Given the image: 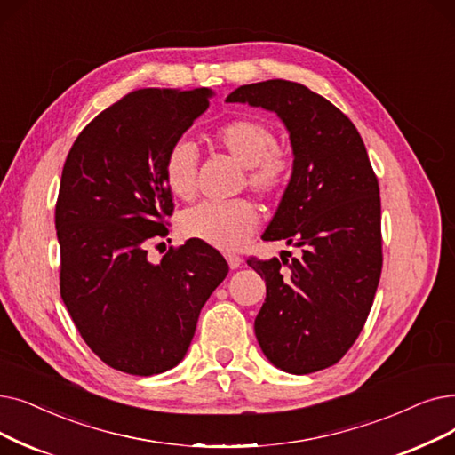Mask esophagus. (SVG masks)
I'll return each instance as SVG.
<instances>
[{"label":"esophagus","instance_id":"obj_1","mask_svg":"<svg viewBox=\"0 0 455 455\" xmlns=\"http://www.w3.org/2000/svg\"><path fill=\"white\" fill-rule=\"evenodd\" d=\"M227 262L230 266V269H238L243 264V260L240 259V256H235V254H227Z\"/></svg>","mask_w":455,"mask_h":455}]
</instances>
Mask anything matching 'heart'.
Listing matches in <instances>:
<instances>
[{
  "mask_svg": "<svg viewBox=\"0 0 455 455\" xmlns=\"http://www.w3.org/2000/svg\"><path fill=\"white\" fill-rule=\"evenodd\" d=\"M215 141L247 171V184L262 196H276L284 191L291 176L288 156L275 150L273 130L254 118H234L217 128ZM196 154L189 140L174 141L165 156L164 176L167 188L179 199H191L196 191ZM259 225V210L245 199L206 201L188 208L179 217L184 238L203 242L220 251H238Z\"/></svg>",
  "mask_w": 455,
  "mask_h": 455,
  "instance_id": "heart-1",
  "label": "heart"
}]
</instances>
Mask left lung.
<instances>
[{
  "instance_id": "1",
  "label": "left lung",
  "mask_w": 455,
  "mask_h": 455,
  "mask_svg": "<svg viewBox=\"0 0 455 455\" xmlns=\"http://www.w3.org/2000/svg\"><path fill=\"white\" fill-rule=\"evenodd\" d=\"M227 102L276 113L293 152L290 182L262 240H284L299 254L247 260L266 279L256 340L288 373L329 368L357 340L381 276V199L366 147L337 106L301 84L242 85Z\"/></svg>"
}]
</instances>
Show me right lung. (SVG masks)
<instances>
[{
	"mask_svg": "<svg viewBox=\"0 0 455 455\" xmlns=\"http://www.w3.org/2000/svg\"><path fill=\"white\" fill-rule=\"evenodd\" d=\"M212 89H140L82 130L61 174L55 228L61 298L85 344L132 375L179 364L228 264L188 240L152 264L147 245L169 234L164 176L174 141L210 106Z\"/></svg>",
	"mask_w": 455,
	"mask_h": 455,
	"instance_id": "right-lung-1",
	"label": "right lung"
}]
</instances>
